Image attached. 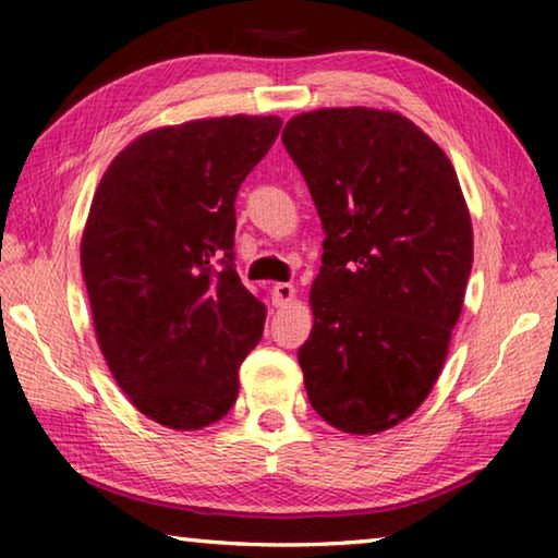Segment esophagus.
<instances>
[{
	"label": "esophagus",
	"mask_w": 558,
	"mask_h": 558,
	"mask_svg": "<svg viewBox=\"0 0 558 558\" xmlns=\"http://www.w3.org/2000/svg\"><path fill=\"white\" fill-rule=\"evenodd\" d=\"M270 295H272V305L288 307L292 298H295V286H290V282H276L270 290Z\"/></svg>",
	"instance_id": "34e87169"
}]
</instances>
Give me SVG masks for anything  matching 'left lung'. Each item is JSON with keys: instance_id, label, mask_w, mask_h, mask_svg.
<instances>
[{"instance_id": "obj_1", "label": "left lung", "mask_w": 558, "mask_h": 558, "mask_svg": "<svg viewBox=\"0 0 558 558\" xmlns=\"http://www.w3.org/2000/svg\"><path fill=\"white\" fill-rule=\"evenodd\" d=\"M325 229L298 362L313 409L374 436L426 401L472 268L456 169L409 118L374 108L302 112L282 130Z\"/></svg>"}]
</instances>
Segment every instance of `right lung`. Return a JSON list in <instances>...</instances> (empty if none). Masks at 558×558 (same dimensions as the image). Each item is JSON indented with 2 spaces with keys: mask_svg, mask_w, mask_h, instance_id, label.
<instances>
[{
  "mask_svg": "<svg viewBox=\"0 0 558 558\" xmlns=\"http://www.w3.org/2000/svg\"><path fill=\"white\" fill-rule=\"evenodd\" d=\"M280 125L233 116L149 130L93 196L81 268L100 352L132 405L167 428L223 418L263 337L266 305L233 266V202Z\"/></svg>",
  "mask_w": 558,
  "mask_h": 558,
  "instance_id": "add662e5",
  "label": "right lung"
}]
</instances>
